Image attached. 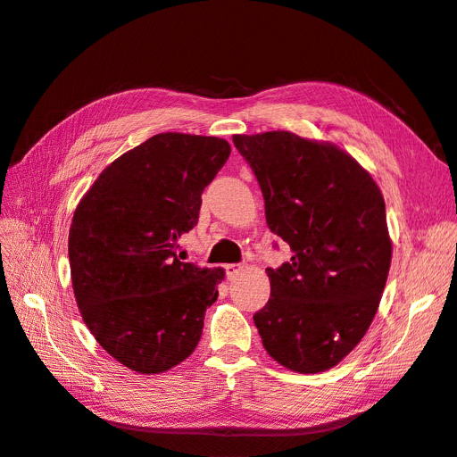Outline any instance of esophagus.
<instances>
[{
	"label": "esophagus",
	"mask_w": 457,
	"mask_h": 457,
	"mask_svg": "<svg viewBox=\"0 0 457 457\" xmlns=\"http://www.w3.org/2000/svg\"><path fill=\"white\" fill-rule=\"evenodd\" d=\"M225 270H227V278L232 280L234 276H237V274L242 270V265H227Z\"/></svg>",
	"instance_id": "esophagus-1"
}]
</instances>
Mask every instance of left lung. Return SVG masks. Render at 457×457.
Listing matches in <instances>:
<instances>
[{
  "label": "left lung",
  "mask_w": 457,
  "mask_h": 457,
  "mask_svg": "<svg viewBox=\"0 0 457 457\" xmlns=\"http://www.w3.org/2000/svg\"><path fill=\"white\" fill-rule=\"evenodd\" d=\"M232 143L255 173L269 228L294 252L267 269L270 299L253 314L262 347L299 373L334 368L364 337L389 274L381 190L336 145L289 131Z\"/></svg>",
  "instance_id": "8db88e82"
}]
</instances>
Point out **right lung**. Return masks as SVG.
<instances>
[{
    "instance_id": "1",
    "label": "right lung",
    "mask_w": 457,
    "mask_h": 457,
    "mask_svg": "<svg viewBox=\"0 0 457 457\" xmlns=\"http://www.w3.org/2000/svg\"><path fill=\"white\" fill-rule=\"evenodd\" d=\"M230 154L225 139L160 133L121 154L78 204L68 257L81 318L101 347L139 373L195 353L223 269L183 262L202 192Z\"/></svg>"
}]
</instances>
